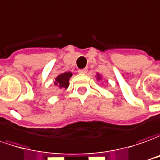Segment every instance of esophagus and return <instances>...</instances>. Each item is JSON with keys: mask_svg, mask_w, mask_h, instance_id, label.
<instances>
[{"mask_svg": "<svg viewBox=\"0 0 160 160\" xmlns=\"http://www.w3.org/2000/svg\"><path fill=\"white\" fill-rule=\"evenodd\" d=\"M78 72H79V73H86V72H88V69H87V68H84V69H79Z\"/></svg>", "mask_w": 160, "mask_h": 160, "instance_id": "esophagus-1", "label": "esophagus"}]
</instances>
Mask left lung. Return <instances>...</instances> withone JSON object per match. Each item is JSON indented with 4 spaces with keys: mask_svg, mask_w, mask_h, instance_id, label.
I'll return each instance as SVG.
<instances>
[{
    "mask_svg": "<svg viewBox=\"0 0 160 160\" xmlns=\"http://www.w3.org/2000/svg\"><path fill=\"white\" fill-rule=\"evenodd\" d=\"M97 79H98V80H100V79H101V77H100V75H99V74H97Z\"/></svg>",
    "mask_w": 160,
    "mask_h": 160,
    "instance_id": "1",
    "label": "left lung"
}]
</instances>
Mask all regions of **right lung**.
<instances>
[{
    "mask_svg": "<svg viewBox=\"0 0 160 160\" xmlns=\"http://www.w3.org/2000/svg\"><path fill=\"white\" fill-rule=\"evenodd\" d=\"M72 72H64L58 76L55 80L54 84L56 86H58L60 88H67L69 86V79L72 77Z\"/></svg>",
    "mask_w": 160,
    "mask_h": 160,
    "instance_id": "add662e5",
    "label": "right lung"
}]
</instances>
